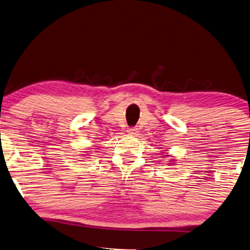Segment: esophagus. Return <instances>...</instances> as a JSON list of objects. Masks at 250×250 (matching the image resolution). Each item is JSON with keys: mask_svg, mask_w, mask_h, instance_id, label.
I'll return each instance as SVG.
<instances>
[{"mask_svg": "<svg viewBox=\"0 0 250 250\" xmlns=\"http://www.w3.org/2000/svg\"><path fill=\"white\" fill-rule=\"evenodd\" d=\"M127 133L129 134V135H136L137 133V128H134V127H130L127 129Z\"/></svg>", "mask_w": 250, "mask_h": 250, "instance_id": "34e87169", "label": "esophagus"}]
</instances>
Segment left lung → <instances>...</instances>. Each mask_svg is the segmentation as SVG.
I'll list each match as a JSON object with an SVG mask.
<instances>
[{
  "label": "left lung",
  "mask_w": 250,
  "mask_h": 250,
  "mask_svg": "<svg viewBox=\"0 0 250 250\" xmlns=\"http://www.w3.org/2000/svg\"><path fill=\"white\" fill-rule=\"evenodd\" d=\"M165 156H170V155H165ZM168 164H170V165H173V164H174V163H173V160H171V162L168 163Z\"/></svg>",
  "instance_id": "left-lung-1"
}]
</instances>
